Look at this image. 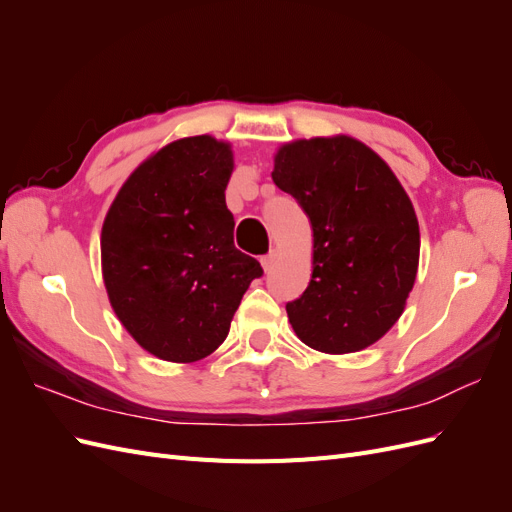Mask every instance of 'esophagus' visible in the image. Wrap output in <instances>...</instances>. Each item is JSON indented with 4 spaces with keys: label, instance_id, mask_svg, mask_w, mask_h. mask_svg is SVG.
Wrapping results in <instances>:
<instances>
[{
    "label": "esophagus",
    "instance_id": "34e87169",
    "mask_svg": "<svg viewBox=\"0 0 512 512\" xmlns=\"http://www.w3.org/2000/svg\"><path fill=\"white\" fill-rule=\"evenodd\" d=\"M273 262H275V252H269L267 256L260 258V265H262V269H265V271H269L273 267Z\"/></svg>",
    "mask_w": 512,
    "mask_h": 512
}]
</instances>
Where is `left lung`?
Listing matches in <instances>:
<instances>
[{"instance_id": "left-lung-1", "label": "left lung", "mask_w": 512, "mask_h": 512, "mask_svg": "<svg viewBox=\"0 0 512 512\" xmlns=\"http://www.w3.org/2000/svg\"><path fill=\"white\" fill-rule=\"evenodd\" d=\"M314 230V271L286 303L309 348L359 352L389 331L416 280L421 235L408 194L386 162L350 136L284 145L271 173Z\"/></svg>"}]
</instances>
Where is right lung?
Here are the masks:
<instances>
[{
    "label": "right lung",
    "instance_id": "right-lung-1",
    "mask_svg": "<svg viewBox=\"0 0 512 512\" xmlns=\"http://www.w3.org/2000/svg\"><path fill=\"white\" fill-rule=\"evenodd\" d=\"M228 145L181 138L138 166L102 226L108 299L158 359L192 363L218 348L260 262L232 241Z\"/></svg>",
    "mask_w": 512,
    "mask_h": 512
}]
</instances>
